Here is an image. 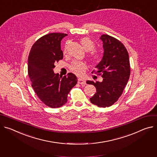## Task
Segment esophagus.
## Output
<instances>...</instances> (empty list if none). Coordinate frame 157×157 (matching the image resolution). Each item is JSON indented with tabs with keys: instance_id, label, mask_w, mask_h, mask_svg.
Masks as SVG:
<instances>
[{
	"instance_id": "esophagus-1",
	"label": "esophagus",
	"mask_w": 157,
	"mask_h": 157,
	"mask_svg": "<svg viewBox=\"0 0 157 157\" xmlns=\"http://www.w3.org/2000/svg\"><path fill=\"white\" fill-rule=\"evenodd\" d=\"M78 82L81 85H85L86 84V81H85L84 79H78Z\"/></svg>"
}]
</instances>
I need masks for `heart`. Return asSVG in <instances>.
<instances>
[{
  "mask_svg": "<svg viewBox=\"0 0 157 157\" xmlns=\"http://www.w3.org/2000/svg\"><path fill=\"white\" fill-rule=\"evenodd\" d=\"M81 44L82 48L86 51H91L94 48V42L87 37H84L81 39ZM67 52V46L65 47L64 53ZM101 59V55L97 51H93L89 55V60L92 63H97ZM86 66L85 63L80 61H75L71 64L69 69L73 73L78 76H81L84 74Z\"/></svg>",
  "mask_w": 157,
  "mask_h": 157,
  "instance_id": "1",
  "label": "heart"
}]
</instances>
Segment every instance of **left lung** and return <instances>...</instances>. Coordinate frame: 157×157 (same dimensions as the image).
<instances>
[{"mask_svg":"<svg viewBox=\"0 0 157 157\" xmlns=\"http://www.w3.org/2000/svg\"><path fill=\"white\" fill-rule=\"evenodd\" d=\"M104 50L101 61L96 65V71L103 78L102 82L87 81L94 85L96 93L90 101L98 107L106 108L115 103L122 94L130 75L129 56L124 46L116 38L101 35Z\"/></svg>","mask_w":157,"mask_h":157,"instance_id":"8db88e82","label":"left lung"}]
</instances>
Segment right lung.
<instances>
[{"label": "right lung", "mask_w": 157, "mask_h": 157, "mask_svg": "<svg viewBox=\"0 0 157 157\" xmlns=\"http://www.w3.org/2000/svg\"><path fill=\"white\" fill-rule=\"evenodd\" d=\"M66 36L50 33L41 37L32 46L28 58V75L32 87L40 100L52 108L66 103L67 94L78 82L73 73L62 78L53 71L55 63L63 58L61 41Z\"/></svg>", "instance_id": "right-lung-1"}]
</instances>
